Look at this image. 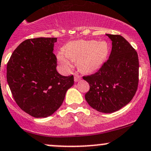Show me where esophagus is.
Masks as SVG:
<instances>
[{
  "label": "esophagus",
  "mask_w": 151,
  "mask_h": 151,
  "mask_svg": "<svg viewBox=\"0 0 151 151\" xmlns=\"http://www.w3.org/2000/svg\"><path fill=\"white\" fill-rule=\"evenodd\" d=\"M80 79H81V76L79 75L77 73H75V74H74V81H75V82H78V81L80 80Z\"/></svg>",
  "instance_id": "esophagus-1"
}]
</instances>
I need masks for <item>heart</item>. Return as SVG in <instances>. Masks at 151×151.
Masks as SVG:
<instances>
[{
	"mask_svg": "<svg viewBox=\"0 0 151 151\" xmlns=\"http://www.w3.org/2000/svg\"><path fill=\"white\" fill-rule=\"evenodd\" d=\"M64 51L57 54L58 62L64 70L72 68V61L77 62L78 68L84 72H90L100 68L109 53L108 44L105 41L79 40L68 44Z\"/></svg>",
	"mask_w": 151,
	"mask_h": 151,
	"instance_id": "heart-1",
	"label": "heart"
}]
</instances>
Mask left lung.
Listing matches in <instances>:
<instances>
[{
	"label": "left lung",
	"instance_id": "obj_1",
	"mask_svg": "<svg viewBox=\"0 0 151 151\" xmlns=\"http://www.w3.org/2000/svg\"><path fill=\"white\" fill-rule=\"evenodd\" d=\"M112 41L109 59L99 70L83 79L89 84L85 100L94 110L104 113L119 110L131 101L139 82L137 51L120 35L107 34Z\"/></svg>",
	"mask_w": 151,
	"mask_h": 151
}]
</instances>
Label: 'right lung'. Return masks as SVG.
<instances>
[{
  "mask_svg": "<svg viewBox=\"0 0 151 151\" xmlns=\"http://www.w3.org/2000/svg\"><path fill=\"white\" fill-rule=\"evenodd\" d=\"M57 38L26 39L15 49L7 64V82L14 100L33 117H46L62 105L73 75L57 72L53 53Z\"/></svg>",
  "mask_w": 151,
  "mask_h": 151,
  "instance_id": "obj_1",
  "label": "right lung"
}]
</instances>
